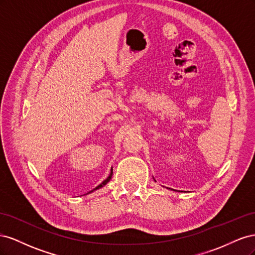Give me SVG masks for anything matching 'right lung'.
Listing matches in <instances>:
<instances>
[{"label":"right lung","mask_w":255,"mask_h":255,"mask_svg":"<svg viewBox=\"0 0 255 255\" xmlns=\"http://www.w3.org/2000/svg\"><path fill=\"white\" fill-rule=\"evenodd\" d=\"M112 175H113V168H112V170H111V174L109 175V177H107V179H106V180H104V181H103V182H102L101 184H100V185H99V186H97V187H96L95 189H92L91 191H89V192H88V194H90V192H92V191H94V190H97V189H99V188H101V187H103V186H104V185H106L107 183H109V182H110V180L112 179Z\"/></svg>","instance_id":"add662e5"}]
</instances>
